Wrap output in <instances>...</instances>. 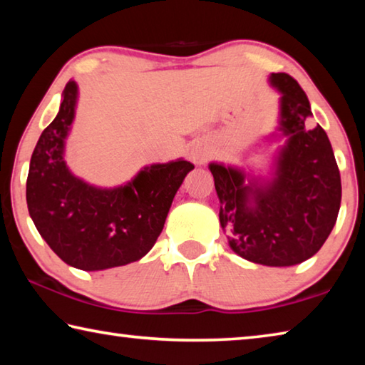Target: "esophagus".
Masks as SVG:
<instances>
[{"mask_svg": "<svg viewBox=\"0 0 365 365\" xmlns=\"http://www.w3.org/2000/svg\"><path fill=\"white\" fill-rule=\"evenodd\" d=\"M209 156H211V151H209L206 146H201V145L193 146V148H191V151H190V159L197 165L205 164L206 160L209 159Z\"/></svg>", "mask_w": 365, "mask_h": 365, "instance_id": "obj_1", "label": "esophagus"}]
</instances>
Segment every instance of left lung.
Listing matches in <instances>:
<instances>
[{"label": "left lung", "mask_w": 365, "mask_h": 365, "mask_svg": "<svg viewBox=\"0 0 365 365\" xmlns=\"http://www.w3.org/2000/svg\"><path fill=\"white\" fill-rule=\"evenodd\" d=\"M280 93L279 125L270 140H285L267 175L220 163L214 177L222 230L238 256L255 264L288 267L322 248L335 227L341 178L330 140L320 125L306 128L312 115L304 91L288 73H272Z\"/></svg>", "instance_id": "obj_1"}]
</instances>
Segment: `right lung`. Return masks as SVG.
<instances>
[{
	"instance_id": "right-lung-1",
	"label": "right lung",
	"mask_w": 365,
	"mask_h": 365,
	"mask_svg": "<svg viewBox=\"0 0 365 365\" xmlns=\"http://www.w3.org/2000/svg\"><path fill=\"white\" fill-rule=\"evenodd\" d=\"M77 101L78 86L71 80L30 159L29 214L49 248L72 267L95 272L140 261L156 243L177 190L195 165L185 159L150 164L113 188L85 182L64 159Z\"/></svg>"
}]
</instances>
